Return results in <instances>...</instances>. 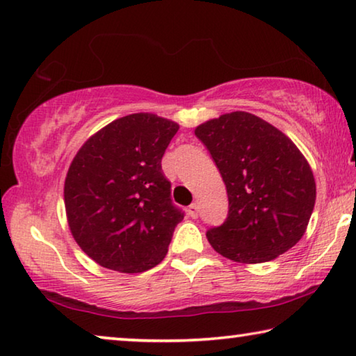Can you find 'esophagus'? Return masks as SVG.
Wrapping results in <instances>:
<instances>
[{"label": "esophagus", "mask_w": 356, "mask_h": 356, "mask_svg": "<svg viewBox=\"0 0 356 356\" xmlns=\"http://www.w3.org/2000/svg\"><path fill=\"white\" fill-rule=\"evenodd\" d=\"M188 215L191 218H197V215H200V207H197L196 202H193L191 206H188Z\"/></svg>", "instance_id": "1"}]
</instances>
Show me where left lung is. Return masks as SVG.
<instances>
[{
  "label": "left lung",
  "mask_w": 356,
  "mask_h": 356,
  "mask_svg": "<svg viewBox=\"0 0 356 356\" xmlns=\"http://www.w3.org/2000/svg\"><path fill=\"white\" fill-rule=\"evenodd\" d=\"M226 185L229 212L207 240L221 256L242 264L273 261L298 243L316 204L314 174L292 140L246 111L197 125Z\"/></svg>",
  "instance_id": "1"
}]
</instances>
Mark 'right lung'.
<instances>
[{"label": "right lung", "mask_w": 356, "mask_h": 356, "mask_svg": "<svg viewBox=\"0 0 356 356\" xmlns=\"http://www.w3.org/2000/svg\"><path fill=\"white\" fill-rule=\"evenodd\" d=\"M179 124L152 113L119 118L78 150L64 184L78 246L99 265L141 273L163 261L184 212L161 159Z\"/></svg>", "instance_id": "add662e5"}]
</instances>
